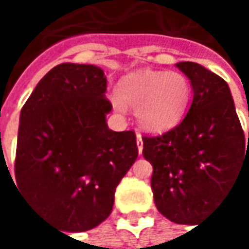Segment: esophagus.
Instances as JSON below:
<instances>
[{
  "mask_svg": "<svg viewBox=\"0 0 249 249\" xmlns=\"http://www.w3.org/2000/svg\"><path fill=\"white\" fill-rule=\"evenodd\" d=\"M136 140H137V147H139V153H142L143 152V140H142V136L137 133V136H136Z\"/></svg>",
  "mask_w": 249,
  "mask_h": 249,
  "instance_id": "esophagus-1",
  "label": "esophagus"
}]
</instances>
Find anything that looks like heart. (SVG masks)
<instances>
[{
  "label": "heart",
  "instance_id": "heart-1",
  "mask_svg": "<svg viewBox=\"0 0 249 249\" xmlns=\"http://www.w3.org/2000/svg\"><path fill=\"white\" fill-rule=\"evenodd\" d=\"M192 94L186 75L168 71H137L124 78L112 103L118 110L136 109L139 124L150 131L174 127L183 118Z\"/></svg>",
  "mask_w": 249,
  "mask_h": 249
}]
</instances>
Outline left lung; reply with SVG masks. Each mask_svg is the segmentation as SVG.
Returning a JSON list of instances; mask_svg holds the SVG:
<instances>
[{"mask_svg":"<svg viewBox=\"0 0 249 249\" xmlns=\"http://www.w3.org/2000/svg\"><path fill=\"white\" fill-rule=\"evenodd\" d=\"M177 68L190 79L192 105L178 125L143 137V156L153 165L158 211L174 223L196 224L249 167V133L247 139L223 78L193 62Z\"/></svg>","mask_w":249,"mask_h":249,"instance_id":"8db88e82","label":"left lung"}]
</instances>
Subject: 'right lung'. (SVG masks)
<instances>
[{"instance_id": "obj_1", "label": "right lung", "mask_w": 249, "mask_h": 249, "mask_svg": "<svg viewBox=\"0 0 249 249\" xmlns=\"http://www.w3.org/2000/svg\"><path fill=\"white\" fill-rule=\"evenodd\" d=\"M105 72L62 63L20 112L14 176L25 199L51 224L85 232L109 217L115 189L136 162L134 131H112Z\"/></svg>"}]
</instances>
